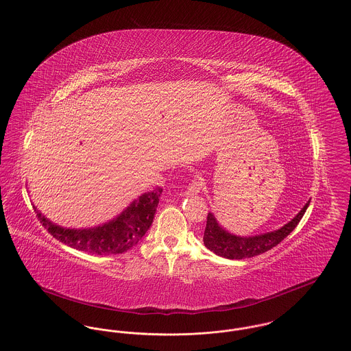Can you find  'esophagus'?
I'll use <instances>...</instances> for the list:
<instances>
[{
	"label": "esophagus",
	"instance_id": "1",
	"mask_svg": "<svg viewBox=\"0 0 351 351\" xmlns=\"http://www.w3.org/2000/svg\"><path fill=\"white\" fill-rule=\"evenodd\" d=\"M201 188H202V180L200 178H195L192 180V183L189 184V186L185 189L184 195L185 196H196L200 193Z\"/></svg>",
	"mask_w": 351,
	"mask_h": 351
}]
</instances>
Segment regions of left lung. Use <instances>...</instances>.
<instances>
[{
  "instance_id": "1",
  "label": "left lung",
  "mask_w": 351,
  "mask_h": 351,
  "mask_svg": "<svg viewBox=\"0 0 351 351\" xmlns=\"http://www.w3.org/2000/svg\"><path fill=\"white\" fill-rule=\"evenodd\" d=\"M309 202L311 201H308L300 212L280 229L251 237H241L229 233L218 223L213 213H208L206 228L202 238L204 245L216 255L228 259H245L263 254L279 245L287 235L293 232V229L298 226L304 216L306 208L309 206Z\"/></svg>"
}]
</instances>
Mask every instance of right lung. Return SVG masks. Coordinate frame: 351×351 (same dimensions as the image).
I'll list each match as a JSON object with an SVG mask.
<instances>
[{
    "label": "right lung",
    "instance_id": "obj_1",
    "mask_svg": "<svg viewBox=\"0 0 351 351\" xmlns=\"http://www.w3.org/2000/svg\"><path fill=\"white\" fill-rule=\"evenodd\" d=\"M162 192L158 186L141 195L117 217L89 229L63 228L51 222L36 206L34 210L47 232L69 247L96 255L122 254L134 247L150 229Z\"/></svg>",
    "mask_w": 351,
    "mask_h": 351
}]
</instances>
